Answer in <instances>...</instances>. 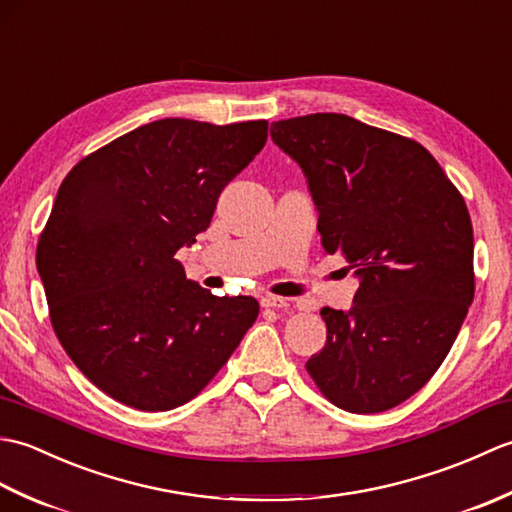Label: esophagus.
I'll use <instances>...</instances> for the list:
<instances>
[{"instance_id":"esophagus-1","label":"esophagus","mask_w":512,"mask_h":512,"mask_svg":"<svg viewBox=\"0 0 512 512\" xmlns=\"http://www.w3.org/2000/svg\"><path fill=\"white\" fill-rule=\"evenodd\" d=\"M262 306L264 308H273V310H286L290 303H288V299H284V297H273V295H268V297H262Z\"/></svg>"}]
</instances>
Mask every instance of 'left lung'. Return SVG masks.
I'll use <instances>...</instances> for the list:
<instances>
[{"label": "left lung", "instance_id": "left-lung-1", "mask_svg": "<svg viewBox=\"0 0 512 512\" xmlns=\"http://www.w3.org/2000/svg\"><path fill=\"white\" fill-rule=\"evenodd\" d=\"M270 138L308 180L325 253L361 281L350 310H321L308 374L345 411L396 407L436 374L475 295L464 198L416 140L352 116L288 118Z\"/></svg>", "mask_w": 512, "mask_h": 512}]
</instances>
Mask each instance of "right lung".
I'll return each instance as SVG.
<instances>
[{"mask_svg": "<svg viewBox=\"0 0 512 512\" xmlns=\"http://www.w3.org/2000/svg\"><path fill=\"white\" fill-rule=\"evenodd\" d=\"M268 138L266 121L147 123L85 156L61 182L37 270L63 350L107 396L140 411L195 398L259 314L215 297L176 255Z\"/></svg>", "mask_w": 512, "mask_h": 512, "instance_id": "add662e5", "label": "right lung"}]
</instances>
